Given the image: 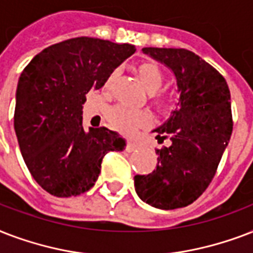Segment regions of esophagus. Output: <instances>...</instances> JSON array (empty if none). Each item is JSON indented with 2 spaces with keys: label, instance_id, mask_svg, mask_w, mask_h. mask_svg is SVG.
<instances>
[{
  "label": "esophagus",
  "instance_id": "esophagus-1",
  "mask_svg": "<svg viewBox=\"0 0 253 253\" xmlns=\"http://www.w3.org/2000/svg\"><path fill=\"white\" fill-rule=\"evenodd\" d=\"M138 148H140V145L137 144V142H134V141H128V142H126V150H128L129 153H132V152L137 150Z\"/></svg>",
  "mask_w": 253,
  "mask_h": 253
}]
</instances>
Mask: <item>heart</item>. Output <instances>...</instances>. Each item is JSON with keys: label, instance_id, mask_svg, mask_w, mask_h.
Masks as SVG:
<instances>
[{"label": "heart", "instance_id": "b5f03b06", "mask_svg": "<svg viewBox=\"0 0 253 253\" xmlns=\"http://www.w3.org/2000/svg\"><path fill=\"white\" fill-rule=\"evenodd\" d=\"M117 70L109 75L105 82V87L112 83L113 79L117 76ZM138 76L145 88L150 92H156L164 83V75L158 66L154 63H142L138 67ZM158 101H162L160 96H157ZM108 120L113 128L123 132L125 134H133L138 128L146 126L150 123V115L144 109H134L126 105H115L109 109Z\"/></svg>", "mask_w": 253, "mask_h": 253}]
</instances>
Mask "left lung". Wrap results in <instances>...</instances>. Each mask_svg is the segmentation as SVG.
Segmentation results:
<instances>
[{
  "instance_id": "obj_1",
  "label": "left lung",
  "mask_w": 253,
  "mask_h": 253,
  "mask_svg": "<svg viewBox=\"0 0 253 253\" xmlns=\"http://www.w3.org/2000/svg\"><path fill=\"white\" fill-rule=\"evenodd\" d=\"M142 52L169 68L177 80L178 108L153 132L170 146L157 149V168L134 177L141 201L161 210L191 205L210 185L232 133L226 79L185 48L145 47Z\"/></svg>"
}]
</instances>
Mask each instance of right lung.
I'll list each match as a JSON object with an SVG mask.
<instances>
[{"label":"right lung","mask_w":253,"mask_h":253,"mask_svg":"<svg viewBox=\"0 0 253 253\" xmlns=\"http://www.w3.org/2000/svg\"><path fill=\"white\" fill-rule=\"evenodd\" d=\"M136 48L80 37L47 47L19 76L14 129L27 169L47 193L76 197L95 185L108 152L126 142L107 128H83L85 95L104 85Z\"/></svg>","instance_id":"1"}]
</instances>
